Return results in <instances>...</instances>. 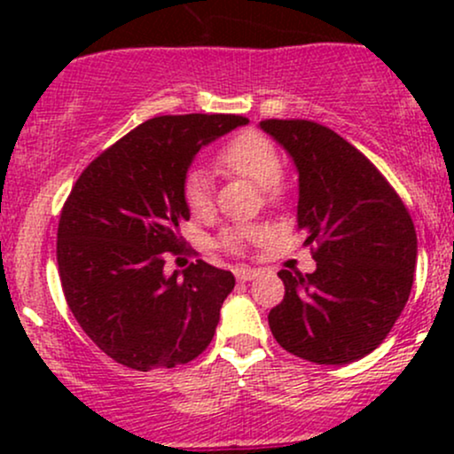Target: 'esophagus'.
I'll list each match as a JSON object with an SVG mask.
<instances>
[{"instance_id": "34e87169", "label": "esophagus", "mask_w": 454, "mask_h": 454, "mask_svg": "<svg viewBox=\"0 0 454 454\" xmlns=\"http://www.w3.org/2000/svg\"><path fill=\"white\" fill-rule=\"evenodd\" d=\"M234 275H237L239 281H252V279L258 278V270L256 269H245V267H241V269L234 270Z\"/></svg>"}]
</instances>
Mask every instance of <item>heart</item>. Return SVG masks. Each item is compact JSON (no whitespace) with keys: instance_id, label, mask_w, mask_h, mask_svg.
<instances>
[{"instance_id":"1","label":"heart","mask_w":454,"mask_h":454,"mask_svg":"<svg viewBox=\"0 0 454 454\" xmlns=\"http://www.w3.org/2000/svg\"><path fill=\"white\" fill-rule=\"evenodd\" d=\"M217 166L226 173L245 176L262 187L264 194H273L281 179V160L275 145L260 132H241L223 143L215 155ZM184 202L198 220L213 213V184L207 170L192 168L184 176ZM264 237L260 228H231L222 234V245L228 252H243L245 245Z\"/></svg>"}]
</instances>
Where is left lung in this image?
<instances>
[{
	"label": "left lung",
	"mask_w": 454,
	"mask_h": 454,
	"mask_svg": "<svg viewBox=\"0 0 454 454\" xmlns=\"http://www.w3.org/2000/svg\"><path fill=\"white\" fill-rule=\"evenodd\" d=\"M299 175L296 223L316 245V270L281 269L284 301L269 326L284 350L348 364L382 343L414 281L416 231L380 170L340 134L303 119L260 121Z\"/></svg>",
	"instance_id": "obj_1"
}]
</instances>
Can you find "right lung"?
I'll return each instance as SVG.
<instances>
[{
  "mask_svg": "<svg viewBox=\"0 0 454 454\" xmlns=\"http://www.w3.org/2000/svg\"><path fill=\"white\" fill-rule=\"evenodd\" d=\"M239 114H176L140 123L78 176L57 231L67 307L113 361L151 372L205 352L234 275L198 260L164 270L190 220L184 176L196 153L245 126Z\"/></svg>",
  "mask_w": 454,
  "mask_h": 454,
  "instance_id": "obj_1",
  "label": "right lung"
}]
</instances>
